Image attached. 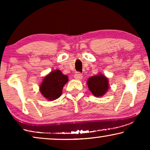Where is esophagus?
I'll return each instance as SVG.
<instances>
[{"mask_svg":"<svg viewBox=\"0 0 150 150\" xmlns=\"http://www.w3.org/2000/svg\"><path fill=\"white\" fill-rule=\"evenodd\" d=\"M74 78H75V79H76V80H81L82 78H83V76H82L81 73L77 72V73H76V74L74 75Z\"/></svg>","mask_w":150,"mask_h":150,"instance_id":"1","label":"esophagus"}]
</instances>
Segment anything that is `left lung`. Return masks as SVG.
<instances>
[{
    "mask_svg": "<svg viewBox=\"0 0 150 150\" xmlns=\"http://www.w3.org/2000/svg\"><path fill=\"white\" fill-rule=\"evenodd\" d=\"M87 85L92 94L96 97H102L109 89L108 78L101 73L88 79Z\"/></svg>",
    "mask_w": 150,
    "mask_h": 150,
    "instance_id": "8db88e82",
    "label": "left lung"
}]
</instances>
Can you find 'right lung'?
<instances>
[{
  "label": "right lung",
  "mask_w": 150,
  "mask_h": 150,
  "mask_svg": "<svg viewBox=\"0 0 150 150\" xmlns=\"http://www.w3.org/2000/svg\"><path fill=\"white\" fill-rule=\"evenodd\" d=\"M68 82V76L59 69L50 71L46 75L40 85V91L48 101L57 100L62 94L64 85Z\"/></svg>",
  "instance_id": "add662e5"
}]
</instances>
